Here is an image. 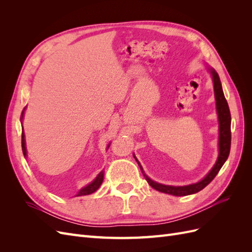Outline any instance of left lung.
I'll return each instance as SVG.
<instances>
[{"instance_id":"1","label":"left lung","mask_w":252,"mask_h":252,"mask_svg":"<svg viewBox=\"0 0 252 252\" xmlns=\"http://www.w3.org/2000/svg\"><path fill=\"white\" fill-rule=\"evenodd\" d=\"M209 71L212 75V82H213V88H215V97H216V105H217V113L219 118V157L215 166L212 167V169L206 174V177L201 180L200 182L195 183V184L187 185V186H169V185H163L157 183L155 181L150 180L145 172L143 171L142 166L140 165L139 161L134 158L138 162L140 168L143 172V175L148 182V184L158 191L164 192L167 194H171L175 196H182V195H189L193 194L201 191L207 186L209 183L216 178V175L219 173L220 169L222 168V166L226 162L230 152V145H231V116L229 106L225 98L222 84H220V77L218 72L213 68H209Z\"/></svg>"}]
</instances>
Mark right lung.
I'll return each mask as SVG.
<instances>
[{"mask_svg":"<svg viewBox=\"0 0 252 252\" xmlns=\"http://www.w3.org/2000/svg\"><path fill=\"white\" fill-rule=\"evenodd\" d=\"M26 108V107H25ZM25 108L23 109L22 111V116H21V122L23 120V116H24V110ZM109 147V146H108ZM22 150H23V155L26 158L27 156V151H26V143H25V134H24V130H22ZM104 180V171H101L100 173L97 174V177L90 183V184L86 185L85 187H83L80 191L78 192V194L75 196H81V195H87V194H91L94 193V191L100 188V186L102 185Z\"/></svg>","mask_w":252,"mask_h":252,"instance_id":"add662e5","label":"right lung"}]
</instances>
